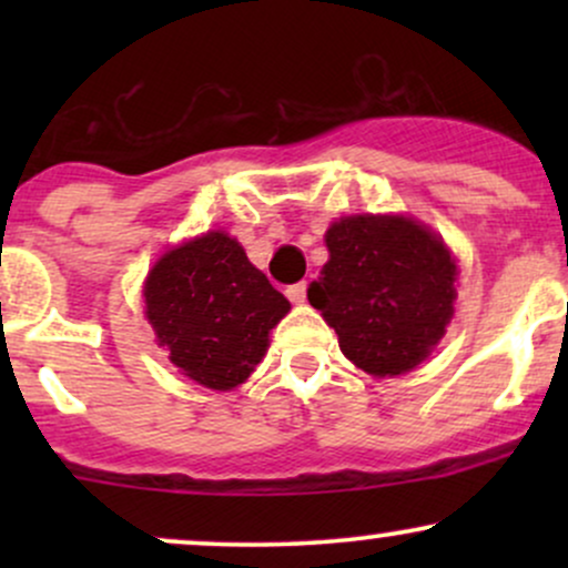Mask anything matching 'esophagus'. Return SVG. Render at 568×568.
<instances>
[{
	"mask_svg": "<svg viewBox=\"0 0 568 568\" xmlns=\"http://www.w3.org/2000/svg\"><path fill=\"white\" fill-rule=\"evenodd\" d=\"M285 296H288L293 304H304L306 302V283L288 285V288H285Z\"/></svg>",
	"mask_w": 568,
	"mask_h": 568,
	"instance_id": "1",
	"label": "esophagus"
}]
</instances>
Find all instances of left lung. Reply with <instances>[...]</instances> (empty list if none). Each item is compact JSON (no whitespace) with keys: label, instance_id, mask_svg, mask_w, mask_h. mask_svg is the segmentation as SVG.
<instances>
[{"label":"left lung","instance_id":"left-lung-1","mask_svg":"<svg viewBox=\"0 0 568 568\" xmlns=\"http://www.w3.org/2000/svg\"><path fill=\"white\" fill-rule=\"evenodd\" d=\"M328 264L306 298L336 331L344 355L371 376L416 368L454 317L456 262L425 224L347 216L325 232Z\"/></svg>","mask_w":568,"mask_h":568}]
</instances>
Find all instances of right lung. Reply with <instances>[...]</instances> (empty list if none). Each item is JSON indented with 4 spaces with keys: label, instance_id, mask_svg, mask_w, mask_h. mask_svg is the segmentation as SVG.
Segmentation results:
<instances>
[{
    "label": "right lung",
    "instance_id": "add662e5",
    "mask_svg": "<svg viewBox=\"0 0 568 568\" xmlns=\"http://www.w3.org/2000/svg\"><path fill=\"white\" fill-rule=\"evenodd\" d=\"M146 317L181 374L207 389H234L262 363L270 331L291 304L224 232L173 247L143 283Z\"/></svg>",
    "mask_w": 568,
    "mask_h": 568
}]
</instances>
